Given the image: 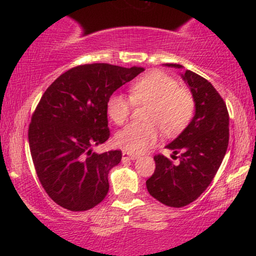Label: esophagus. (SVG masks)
<instances>
[{
    "label": "esophagus",
    "mask_w": 256,
    "mask_h": 256,
    "mask_svg": "<svg viewBox=\"0 0 256 256\" xmlns=\"http://www.w3.org/2000/svg\"><path fill=\"white\" fill-rule=\"evenodd\" d=\"M122 158L124 160H136L137 158V155H134V154H130L128 152H122Z\"/></svg>",
    "instance_id": "1"
}]
</instances>
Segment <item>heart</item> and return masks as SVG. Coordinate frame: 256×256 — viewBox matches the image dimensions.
<instances>
[{
  "label": "heart",
  "mask_w": 256,
  "mask_h": 256,
  "mask_svg": "<svg viewBox=\"0 0 256 256\" xmlns=\"http://www.w3.org/2000/svg\"><path fill=\"white\" fill-rule=\"evenodd\" d=\"M130 95L113 92L108 98L106 110L110 119L122 125L136 104H148L144 124L128 125L116 132L114 143L125 152L140 154L156 143L160 130L174 136L192 122L195 101L189 90L178 86V82L162 71H150L140 76L130 85Z\"/></svg>",
  "instance_id": "obj_1"
}]
</instances>
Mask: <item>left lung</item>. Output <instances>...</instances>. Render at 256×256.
Masks as SVG:
<instances>
[{"label":"left lung","mask_w":256,"mask_h":256,"mask_svg":"<svg viewBox=\"0 0 256 256\" xmlns=\"http://www.w3.org/2000/svg\"><path fill=\"white\" fill-rule=\"evenodd\" d=\"M182 68V64H166ZM192 90L195 116L179 136L166 148L172 158L180 152L179 164L158 154L155 171L146 182L154 198L170 207L192 204L212 183L228 146V112L218 91L207 79L186 70L182 74Z\"/></svg>","instance_id":"left-lung-1"}]
</instances>
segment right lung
Here are the masks:
<instances>
[{"label":"right lung","instance_id":"1","mask_svg":"<svg viewBox=\"0 0 256 256\" xmlns=\"http://www.w3.org/2000/svg\"><path fill=\"white\" fill-rule=\"evenodd\" d=\"M143 67L88 64L73 67L44 91L28 126V144L40 184L55 204L82 212L104 201L108 173L122 150L98 154L110 138L106 104Z\"/></svg>","mask_w":256,"mask_h":256}]
</instances>
